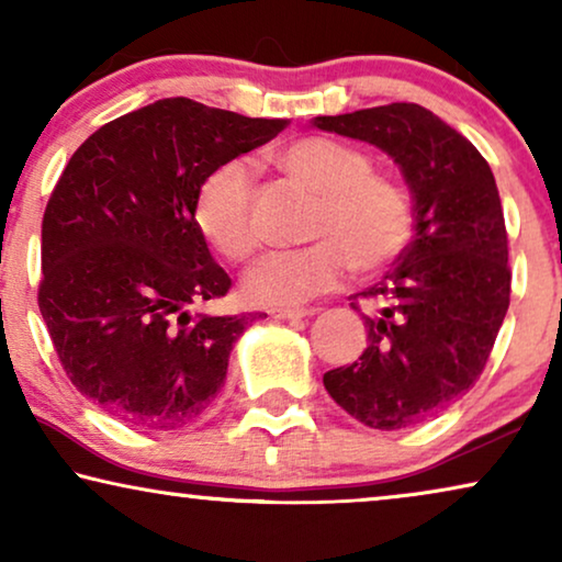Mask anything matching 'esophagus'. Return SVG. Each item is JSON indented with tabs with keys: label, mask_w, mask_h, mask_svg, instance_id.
Wrapping results in <instances>:
<instances>
[{
	"label": "esophagus",
	"mask_w": 562,
	"mask_h": 562,
	"mask_svg": "<svg viewBox=\"0 0 562 562\" xmlns=\"http://www.w3.org/2000/svg\"><path fill=\"white\" fill-rule=\"evenodd\" d=\"M312 314H317L314 306H276V310H271L273 319H304L312 317Z\"/></svg>",
	"instance_id": "obj_1"
}]
</instances>
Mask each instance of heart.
<instances>
[{"label": "heart", "instance_id": "heart-1", "mask_svg": "<svg viewBox=\"0 0 562 562\" xmlns=\"http://www.w3.org/2000/svg\"><path fill=\"white\" fill-rule=\"evenodd\" d=\"M273 160L291 181L317 196L306 229L314 243L260 260L243 281L248 302L299 306L340 286L350 266L358 273H379L409 245V196L396 181L373 173L363 150L333 137L306 135L281 145ZM252 196V171L243 160L220 166L196 196V227L220 256L235 263L260 248Z\"/></svg>", "mask_w": 562, "mask_h": 562}]
</instances>
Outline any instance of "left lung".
<instances>
[{
    "label": "left lung",
    "mask_w": 562,
    "mask_h": 562,
    "mask_svg": "<svg viewBox=\"0 0 562 562\" xmlns=\"http://www.w3.org/2000/svg\"><path fill=\"white\" fill-rule=\"evenodd\" d=\"M312 125L386 153L414 199V240L375 286L356 294L379 306L363 314L368 348L356 363L327 371L325 389L373 429L419 425L479 381L509 310L494 173L471 140L412 102Z\"/></svg>",
    "instance_id": "1"
}]
</instances>
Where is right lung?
Returning <instances> with one entry per match:
<instances>
[{
    "label": "right lung",
    "mask_w": 562,
    "mask_h": 562,
    "mask_svg": "<svg viewBox=\"0 0 562 562\" xmlns=\"http://www.w3.org/2000/svg\"><path fill=\"white\" fill-rule=\"evenodd\" d=\"M286 125L158 99L106 122L68 160L43 214L37 304L66 375L104 412L179 429L210 409L256 314H191L233 283L196 227V196Z\"/></svg>",
    "instance_id": "obj_1"
}]
</instances>
